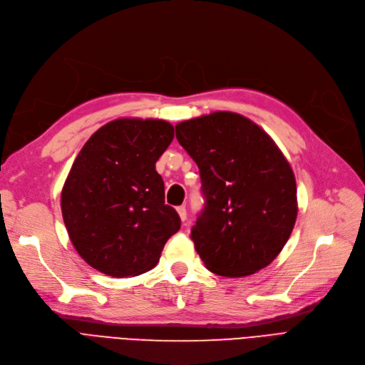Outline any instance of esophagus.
<instances>
[{
  "instance_id": "34e87169",
  "label": "esophagus",
  "mask_w": 365,
  "mask_h": 365,
  "mask_svg": "<svg viewBox=\"0 0 365 365\" xmlns=\"http://www.w3.org/2000/svg\"><path fill=\"white\" fill-rule=\"evenodd\" d=\"M177 211H178V214H180V218L182 222H185L187 220V210H185V207L184 205H181V207H178L177 208Z\"/></svg>"
}]
</instances>
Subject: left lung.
<instances>
[{"label": "left lung", "instance_id": "1", "mask_svg": "<svg viewBox=\"0 0 365 365\" xmlns=\"http://www.w3.org/2000/svg\"><path fill=\"white\" fill-rule=\"evenodd\" d=\"M195 160L205 208L192 240L205 267L244 277L268 267L295 226L292 168L269 135L245 116L212 112L175 125Z\"/></svg>", "mask_w": 365, "mask_h": 365}]
</instances>
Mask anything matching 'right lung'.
<instances>
[{
	"label": "right lung",
	"instance_id": "right-lung-1",
	"mask_svg": "<svg viewBox=\"0 0 365 365\" xmlns=\"http://www.w3.org/2000/svg\"><path fill=\"white\" fill-rule=\"evenodd\" d=\"M172 139L168 121L120 118L83 145L64 182L61 211L73 247L90 267L118 279L147 272L180 230L155 170Z\"/></svg>",
	"mask_w": 365,
	"mask_h": 365
}]
</instances>
